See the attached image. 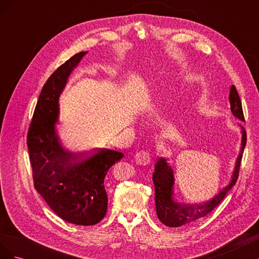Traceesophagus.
I'll list each match as a JSON object with an SVG mask.
<instances>
[{
  "instance_id": "1",
  "label": "esophagus",
  "mask_w": 259,
  "mask_h": 259,
  "mask_svg": "<svg viewBox=\"0 0 259 259\" xmlns=\"http://www.w3.org/2000/svg\"><path fill=\"white\" fill-rule=\"evenodd\" d=\"M150 154H149L148 151H139L136 153L135 155V160L136 163L139 164V165H148L149 163H150Z\"/></svg>"
}]
</instances>
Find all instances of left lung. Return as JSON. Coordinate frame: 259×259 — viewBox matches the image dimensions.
<instances>
[{"label": "left lung", "instance_id": "1", "mask_svg": "<svg viewBox=\"0 0 259 259\" xmlns=\"http://www.w3.org/2000/svg\"><path fill=\"white\" fill-rule=\"evenodd\" d=\"M229 103L232 114L236 116L237 119L244 121L242 104L234 85H231L229 89ZM239 126L241 128L242 134L241 147L229 183L216 195H214V198H211L207 202L202 203V204H186V203L176 200L174 193V170L170 166L168 159L160 158L156 161L154 165L152 180L155 190L154 201L156 215H158V218L160 219V222L162 224L167 227H174L175 228V227L184 226L186 224L197 221L199 218L206 216L223 201V199L226 197V194L229 192V190L234 185H236L239 176V169L243 155V150H244V147L246 145V132L241 124H239Z\"/></svg>", "mask_w": 259, "mask_h": 259}]
</instances>
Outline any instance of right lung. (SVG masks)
I'll list each match as a JSON object with an SVG mask.
<instances>
[{"label": "right lung", "instance_id": "add662e5", "mask_svg": "<svg viewBox=\"0 0 259 259\" xmlns=\"http://www.w3.org/2000/svg\"><path fill=\"white\" fill-rule=\"evenodd\" d=\"M86 54H75L46 81L27 137L36 191L61 219L80 226L96 225L105 217L108 206L105 177L124 156L109 149L77 154L61 143L57 130L59 97Z\"/></svg>", "mask_w": 259, "mask_h": 259}]
</instances>
